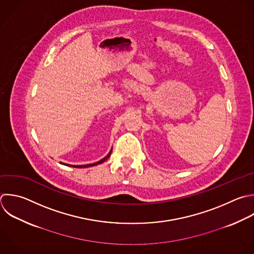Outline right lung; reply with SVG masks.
I'll list each match as a JSON object with an SVG mask.
<instances>
[{
  "instance_id": "add662e5",
  "label": "right lung",
  "mask_w": 254,
  "mask_h": 254,
  "mask_svg": "<svg viewBox=\"0 0 254 254\" xmlns=\"http://www.w3.org/2000/svg\"><path fill=\"white\" fill-rule=\"evenodd\" d=\"M111 152H112V149H111V151L103 158V159H101L100 161H98V162H96V163H93V164H89V165H69V164H65V163H61L62 165H64V166H68V167H72V168H88V167H92V166H96V165H98V164H101V163H103L104 161H106L108 158H109V156L111 155Z\"/></svg>"
}]
</instances>
